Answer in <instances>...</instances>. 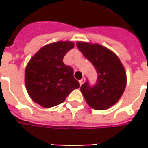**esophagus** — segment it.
I'll use <instances>...</instances> for the list:
<instances>
[{
	"mask_svg": "<svg viewBox=\"0 0 148 148\" xmlns=\"http://www.w3.org/2000/svg\"><path fill=\"white\" fill-rule=\"evenodd\" d=\"M85 81H86V79H85L84 77H83V78H82V79H81V80L79 81V82H80V85H82L83 83L85 82Z\"/></svg>",
	"mask_w": 148,
	"mask_h": 148,
	"instance_id": "esophagus-1",
	"label": "esophagus"
}]
</instances>
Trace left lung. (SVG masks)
Returning <instances> with one entry per match:
<instances>
[{
    "label": "left lung",
    "instance_id": "obj_1",
    "mask_svg": "<svg viewBox=\"0 0 148 148\" xmlns=\"http://www.w3.org/2000/svg\"><path fill=\"white\" fill-rule=\"evenodd\" d=\"M77 45L97 72L95 84L90 86L86 81L81 86V91L91 108L106 110L117 103L124 91L126 73L123 66L115 54L99 44L78 42Z\"/></svg>",
    "mask_w": 148,
    "mask_h": 148
}]
</instances>
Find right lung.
I'll return each instance as SVG.
<instances>
[{"instance_id":"obj_1","label":"right lung","mask_w":148,"mask_h":148,"mask_svg":"<svg viewBox=\"0 0 148 148\" xmlns=\"http://www.w3.org/2000/svg\"><path fill=\"white\" fill-rule=\"evenodd\" d=\"M74 47L71 42L45 45L32 58L25 69V86L31 99L45 108L60 105L80 83L73 69L63 63L66 53Z\"/></svg>"}]
</instances>
